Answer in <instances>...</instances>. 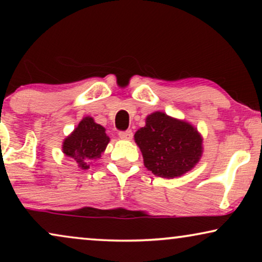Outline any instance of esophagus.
Returning a JSON list of instances; mask_svg holds the SVG:
<instances>
[{"label":"esophagus","instance_id":"obj_1","mask_svg":"<svg viewBox=\"0 0 262 262\" xmlns=\"http://www.w3.org/2000/svg\"><path fill=\"white\" fill-rule=\"evenodd\" d=\"M132 136H134V134H132L131 130L120 131V132H119V137H120L121 139H127V141H130V139H132Z\"/></svg>","mask_w":262,"mask_h":262}]
</instances>
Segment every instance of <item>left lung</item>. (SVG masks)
Here are the masks:
<instances>
[{
	"label": "left lung",
	"instance_id": "obj_1",
	"mask_svg": "<svg viewBox=\"0 0 262 262\" xmlns=\"http://www.w3.org/2000/svg\"><path fill=\"white\" fill-rule=\"evenodd\" d=\"M135 141L144 166L161 178L181 177L194 168L203 154V138L196 128L163 112L149 114Z\"/></svg>",
	"mask_w": 262,
	"mask_h": 262
}]
</instances>
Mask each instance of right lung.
Segmentation results:
<instances>
[{
	"label": "right lung",
	"mask_w": 262,
	"mask_h": 262,
	"mask_svg": "<svg viewBox=\"0 0 262 262\" xmlns=\"http://www.w3.org/2000/svg\"><path fill=\"white\" fill-rule=\"evenodd\" d=\"M108 142L110 137L106 135L105 127L96 124L92 117H84L64 139L62 149L81 169H88L92 160L101 157Z\"/></svg>",
	"instance_id": "add662e5"
}]
</instances>
